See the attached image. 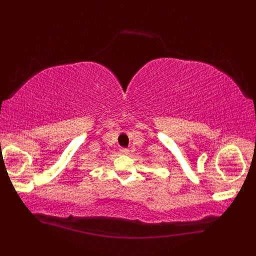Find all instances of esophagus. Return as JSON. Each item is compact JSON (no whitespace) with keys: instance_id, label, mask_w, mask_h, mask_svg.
I'll return each mask as SVG.
<instances>
[{"instance_id":"34e87169","label":"esophagus","mask_w":256,"mask_h":256,"mask_svg":"<svg viewBox=\"0 0 256 256\" xmlns=\"http://www.w3.org/2000/svg\"><path fill=\"white\" fill-rule=\"evenodd\" d=\"M120 152L122 154H127L129 152V150H128V148H120Z\"/></svg>"}]
</instances>
